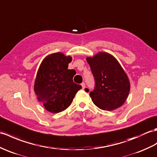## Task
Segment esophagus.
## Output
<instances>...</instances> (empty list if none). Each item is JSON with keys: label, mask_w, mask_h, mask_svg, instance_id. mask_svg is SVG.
<instances>
[{"label": "esophagus", "mask_w": 157, "mask_h": 157, "mask_svg": "<svg viewBox=\"0 0 157 157\" xmlns=\"http://www.w3.org/2000/svg\"><path fill=\"white\" fill-rule=\"evenodd\" d=\"M82 88H83V89H84L85 87H86V83H85L84 82L82 83Z\"/></svg>", "instance_id": "esophagus-1"}]
</instances>
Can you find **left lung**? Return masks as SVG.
Listing matches in <instances>:
<instances>
[{"label":"left lung","instance_id":"8db88e82","mask_svg":"<svg viewBox=\"0 0 157 157\" xmlns=\"http://www.w3.org/2000/svg\"><path fill=\"white\" fill-rule=\"evenodd\" d=\"M95 80V87L90 96L96 106L111 111L122 105L130 92V82L119 62L105 52L87 57ZM86 92H89L86 88Z\"/></svg>","mask_w":157,"mask_h":157}]
</instances>
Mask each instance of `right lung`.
I'll list each match as a JSON object with an SVG mask.
<instances>
[{
  "label": "right lung",
  "mask_w": 157,
  "mask_h": 157,
  "mask_svg": "<svg viewBox=\"0 0 157 157\" xmlns=\"http://www.w3.org/2000/svg\"><path fill=\"white\" fill-rule=\"evenodd\" d=\"M70 56L56 53L43 60L37 71L34 91L47 111L58 113L67 108L82 86L75 83L74 70H68Z\"/></svg>",
  "instance_id": "1"
}]
</instances>
